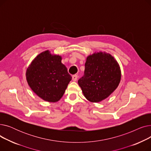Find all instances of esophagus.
<instances>
[{
    "label": "esophagus",
    "instance_id": "1",
    "mask_svg": "<svg viewBox=\"0 0 151 151\" xmlns=\"http://www.w3.org/2000/svg\"><path fill=\"white\" fill-rule=\"evenodd\" d=\"M78 79V75H72V80L74 81H76Z\"/></svg>",
    "mask_w": 151,
    "mask_h": 151
}]
</instances>
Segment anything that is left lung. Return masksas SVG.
Returning a JSON list of instances; mask_svg holds the SVG:
<instances>
[{"label":"left lung","mask_w":151,"mask_h":151,"mask_svg":"<svg viewBox=\"0 0 151 151\" xmlns=\"http://www.w3.org/2000/svg\"><path fill=\"white\" fill-rule=\"evenodd\" d=\"M121 78L120 67L114 58L109 54L99 52L87 58L84 75L78 83L84 97L96 103L115 91Z\"/></svg>","instance_id":"left-lung-1"}]
</instances>
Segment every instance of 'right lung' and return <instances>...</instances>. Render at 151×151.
<instances>
[{
  "label": "right lung",
  "instance_id": "1",
  "mask_svg": "<svg viewBox=\"0 0 151 151\" xmlns=\"http://www.w3.org/2000/svg\"><path fill=\"white\" fill-rule=\"evenodd\" d=\"M61 60L60 55H52L47 50L38 54L27 69L26 79L30 88L45 101H59L71 80Z\"/></svg>",
  "mask_w": 151,
  "mask_h": 151
}]
</instances>
